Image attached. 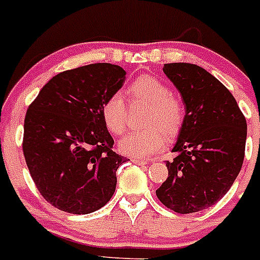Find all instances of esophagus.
Listing matches in <instances>:
<instances>
[{"instance_id":"obj_1","label":"esophagus","mask_w":260,"mask_h":260,"mask_svg":"<svg viewBox=\"0 0 260 260\" xmlns=\"http://www.w3.org/2000/svg\"><path fill=\"white\" fill-rule=\"evenodd\" d=\"M132 163L139 164V166H144V164H147L148 161H147V160H141V159H132Z\"/></svg>"}]
</instances>
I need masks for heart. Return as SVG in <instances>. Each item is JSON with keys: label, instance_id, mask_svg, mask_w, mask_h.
Listing matches in <instances>:
<instances>
[{"label": "heart", "instance_id": "b5f03b06", "mask_svg": "<svg viewBox=\"0 0 260 260\" xmlns=\"http://www.w3.org/2000/svg\"><path fill=\"white\" fill-rule=\"evenodd\" d=\"M131 101L148 104L144 116L147 128L126 134L119 141L121 153L131 157H147L161 151L168 136L179 134L184 121V109L180 100L171 93L168 86L155 76L141 75L124 90ZM101 119L112 135H121L125 131V104L121 94L109 96L101 105Z\"/></svg>", "mask_w": 260, "mask_h": 260}]
</instances>
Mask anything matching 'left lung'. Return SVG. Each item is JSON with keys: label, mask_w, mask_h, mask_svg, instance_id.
Returning <instances> with one entry per match:
<instances>
[{"label": "left lung", "mask_w": 260, "mask_h": 260, "mask_svg": "<svg viewBox=\"0 0 260 260\" xmlns=\"http://www.w3.org/2000/svg\"><path fill=\"white\" fill-rule=\"evenodd\" d=\"M180 92L185 116L167 161L168 178L156 189L167 208L192 214L214 206L229 192L244 159L247 123L238 103L216 77L187 62L164 64Z\"/></svg>", "instance_id": "obj_1"}]
</instances>
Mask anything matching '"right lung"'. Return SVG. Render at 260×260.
<instances>
[{
	"instance_id": "obj_1",
	"label": "right lung",
	"mask_w": 260,
	"mask_h": 260,
	"mask_svg": "<svg viewBox=\"0 0 260 260\" xmlns=\"http://www.w3.org/2000/svg\"><path fill=\"white\" fill-rule=\"evenodd\" d=\"M125 71L99 62L58 73L29 105L22 149L42 198L69 214H90L115 193L116 171L126 159L113 139L101 105L123 86Z\"/></svg>"
}]
</instances>
